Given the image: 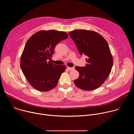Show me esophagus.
<instances>
[{
  "instance_id": "1",
  "label": "esophagus",
  "mask_w": 134,
  "mask_h": 134,
  "mask_svg": "<svg viewBox=\"0 0 134 134\" xmlns=\"http://www.w3.org/2000/svg\"><path fill=\"white\" fill-rule=\"evenodd\" d=\"M67 68L68 69V70H72L73 69H74V67H67Z\"/></svg>"
}]
</instances>
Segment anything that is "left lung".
<instances>
[{"label": "left lung", "mask_w": 134, "mask_h": 134, "mask_svg": "<svg viewBox=\"0 0 134 134\" xmlns=\"http://www.w3.org/2000/svg\"><path fill=\"white\" fill-rule=\"evenodd\" d=\"M69 34L79 53L87 56L85 67L77 66L80 76L74 84L85 91L99 87L110 74L113 65L112 56L108 42L98 32L86 30H76Z\"/></svg>", "instance_id": "8db88e82"}]
</instances>
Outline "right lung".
I'll use <instances>...</instances> for the list:
<instances>
[{"label":"right lung","instance_id":"add662e5","mask_svg":"<svg viewBox=\"0 0 134 134\" xmlns=\"http://www.w3.org/2000/svg\"><path fill=\"white\" fill-rule=\"evenodd\" d=\"M68 37L64 31L41 30L32 35L26 42L21 57L20 66L26 79L35 89L49 91L58 83L66 67L48 62L55 46Z\"/></svg>","mask_w":134,"mask_h":134}]
</instances>
